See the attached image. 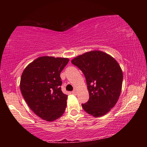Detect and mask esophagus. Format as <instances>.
I'll list each match as a JSON object with an SVG mask.
<instances>
[{
  "mask_svg": "<svg viewBox=\"0 0 147 147\" xmlns=\"http://www.w3.org/2000/svg\"><path fill=\"white\" fill-rule=\"evenodd\" d=\"M72 93H73V94H76V89H74V90L72 91Z\"/></svg>",
  "mask_w": 147,
  "mask_h": 147,
  "instance_id": "esophagus-1",
  "label": "esophagus"
}]
</instances>
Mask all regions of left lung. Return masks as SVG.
Wrapping results in <instances>:
<instances>
[{"mask_svg":"<svg viewBox=\"0 0 147 147\" xmlns=\"http://www.w3.org/2000/svg\"><path fill=\"white\" fill-rule=\"evenodd\" d=\"M71 63L82 71L86 80L89 98L82 104L84 111L96 117L109 112L122 89L123 74L117 61L108 54L93 51L76 57Z\"/></svg>","mask_w":147,"mask_h":147,"instance_id":"left-lung-1","label":"left lung"}]
</instances>
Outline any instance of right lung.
Wrapping results in <instances>:
<instances>
[{
  "label": "right lung",
  "instance_id": "obj_1",
  "mask_svg": "<svg viewBox=\"0 0 147 147\" xmlns=\"http://www.w3.org/2000/svg\"><path fill=\"white\" fill-rule=\"evenodd\" d=\"M69 61L41 56L28 65L22 74L21 93L29 108L43 120L58 119L65 110L67 95L61 91L59 75Z\"/></svg>",
  "mask_w": 147,
  "mask_h": 147
}]
</instances>
